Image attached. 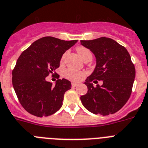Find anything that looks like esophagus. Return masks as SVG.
I'll return each instance as SVG.
<instances>
[{
	"label": "esophagus",
	"mask_w": 148,
	"mask_h": 148,
	"mask_svg": "<svg viewBox=\"0 0 148 148\" xmlns=\"http://www.w3.org/2000/svg\"><path fill=\"white\" fill-rule=\"evenodd\" d=\"M77 85H78V84H76V83H72V84H71L72 87H76Z\"/></svg>",
	"instance_id": "obj_1"
}]
</instances>
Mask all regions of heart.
<instances>
[{"label":"heart","mask_w":148,"mask_h":148,"mask_svg":"<svg viewBox=\"0 0 148 148\" xmlns=\"http://www.w3.org/2000/svg\"><path fill=\"white\" fill-rule=\"evenodd\" d=\"M77 52L79 54V56H80L83 60H86L88 58H92V53L90 52L89 49L86 48L84 47H78L77 48ZM67 56V53H64V54L62 56V59H61V62H63L65 59V57ZM63 74L64 76L68 79V80H72V81H79L84 77V75H85V73L84 71H76L74 70V69H71V68H68L66 70H64L63 72Z\"/></svg>","instance_id":"obj_1"}]
</instances>
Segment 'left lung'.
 Listing matches in <instances>:
<instances>
[{
  "label": "left lung",
  "instance_id": "8db88e82",
  "mask_svg": "<svg viewBox=\"0 0 148 148\" xmlns=\"http://www.w3.org/2000/svg\"><path fill=\"white\" fill-rule=\"evenodd\" d=\"M81 45L95 55L96 65L84 84L87 93L80 96L86 108L95 114L106 116L117 112L130 97L135 77V68L127 49L113 39L99 38L80 40ZM102 80L101 86L91 84Z\"/></svg>",
  "mask_w": 148,
  "mask_h": 148
}]
</instances>
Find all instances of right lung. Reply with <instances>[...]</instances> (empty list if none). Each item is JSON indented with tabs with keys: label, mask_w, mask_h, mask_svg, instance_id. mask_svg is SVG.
I'll return each instance as SVG.
<instances>
[{
	"label": "right lung",
	"mask_w": 148,
	"mask_h": 148,
	"mask_svg": "<svg viewBox=\"0 0 148 148\" xmlns=\"http://www.w3.org/2000/svg\"><path fill=\"white\" fill-rule=\"evenodd\" d=\"M77 42V40L65 41L44 37L18 57L12 72V82L18 101L28 113L42 117L61 108L64 92L71 88V84L66 79H59L53 86L46 77L59 68L63 54Z\"/></svg>",
	"instance_id": "1"
}]
</instances>
